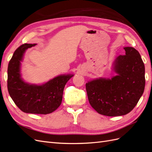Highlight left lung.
<instances>
[{
    "mask_svg": "<svg viewBox=\"0 0 152 152\" xmlns=\"http://www.w3.org/2000/svg\"><path fill=\"white\" fill-rule=\"evenodd\" d=\"M126 55L114 61L117 75L112 79H97L86 83L90 104L103 115L121 116L135 107L144 92L145 65L139 52L132 47L124 48Z\"/></svg>",
    "mask_w": 152,
    "mask_h": 152,
    "instance_id": "obj_1",
    "label": "left lung"
}]
</instances>
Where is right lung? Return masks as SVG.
<instances>
[{"mask_svg": "<svg viewBox=\"0 0 152 152\" xmlns=\"http://www.w3.org/2000/svg\"><path fill=\"white\" fill-rule=\"evenodd\" d=\"M36 44H24L16 49L7 68V89L13 102L21 111L48 114L60 106L64 87L73 75H59L42 85L26 83L20 74L21 61L25 50Z\"/></svg>", "mask_w": 152, "mask_h": 152, "instance_id": "add662e5", "label": "right lung"}]
</instances>
